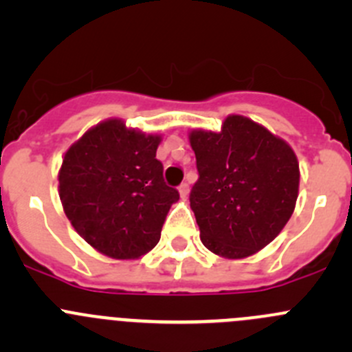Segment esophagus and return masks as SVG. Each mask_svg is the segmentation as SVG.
Wrapping results in <instances>:
<instances>
[{
    "instance_id": "1",
    "label": "esophagus",
    "mask_w": 352,
    "mask_h": 352,
    "mask_svg": "<svg viewBox=\"0 0 352 352\" xmlns=\"http://www.w3.org/2000/svg\"><path fill=\"white\" fill-rule=\"evenodd\" d=\"M179 194H180V197L186 199L187 196H189V186H187V184H182V186L179 187Z\"/></svg>"
}]
</instances>
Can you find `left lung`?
Returning a JSON list of instances; mask_svg holds the SVG:
<instances>
[{
	"label": "left lung",
	"mask_w": 352,
	"mask_h": 352,
	"mask_svg": "<svg viewBox=\"0 0 352 352\" xmlns=\"http://www.w3.org/2000/svg\"><path fill=\"white\" fill-rule=\"evenodd\" d=\"M199 180L190 192L201 242L223 258L257 254L281 233L298 199L293 148L248 117L232 113L219 133L192 129Z\"/></svg>",
	"instance_id": "left-lung-1"
}]
</instances>
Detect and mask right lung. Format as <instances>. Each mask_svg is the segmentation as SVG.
<instances>
[{"mask_svg":"<svg viewBox=\"0 0 352 352\" xmlns=\"http://www.w3.org/2000/svg\"><path fill=\"white\" fill-rule=\"evenodd\" d=\"M162 134L102 120L74 141L59 168V197L78 235L107 257L140 258L158 243L179 192L156 160Z\"/></svg>","mask_w":352,"mask_h":352,"instance_id":"1","label":"right lung"}]
</instances>
